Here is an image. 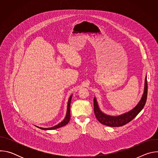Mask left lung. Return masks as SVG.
I'll use <instances>...</instances> for the list:
<instances>
[{"mask_svg":"<svg viewBox=\"0 0 158 158\" xmlns=\"http://www.w3.org/2000/svg\"><path fill=\"white\" fill-rule=\"evenodd\" d=\"M148 96V82H147V76L145 78L144 82V90L143 96L138 102V104L135 106L132 110H129L124 114L118 116H112L107 115L102 112L99 107L97 100L96 98H94V111L95 116L97 119L101 124L110 126V127H119L123 126L127 123L132 121L135 117H136L141 110L143 109L147 99Z\"/></svg>","mask_w":158,"mask_h":158,"instance_id":"obj_1","label":"left lung"}]
</instances>
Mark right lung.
Returning <instances> with one entry per match:
<instances>
[{
	"instance_id": "right-lung-1",
	"label": "right lung",
	"mask_w": 158,
	"mask_h": 158,
	"mask_svg": "<svg viewBox=\"0 0 158 158\" xmlns=\"http://www.w3.org/2000/svg\"><path fill=\"white\" fill-rule=\"evenodd\" d=\"M72 97H73V95H71L69 99V101H68V103H67V112H66V115H65V117L64 118V119L60 122L59 124H57L56 126H54V127H49V128H42V127H37L41 129H43V130H52V129H57V128H59V127H61L65 125H66L67 123H68L70 121V118H71V113H70V107H71V99H72Z\"/></svg>"
}]
</instances>
